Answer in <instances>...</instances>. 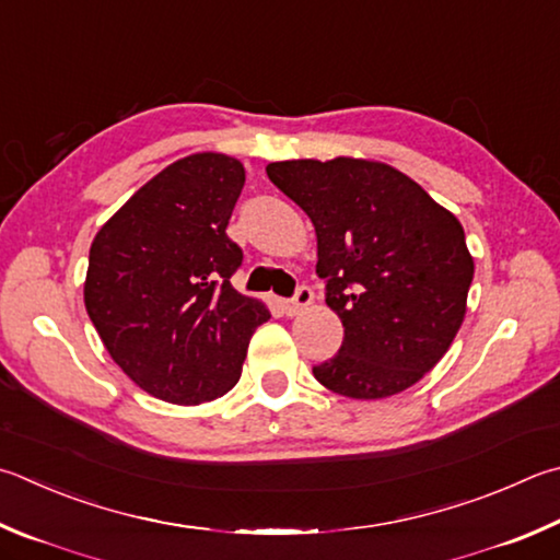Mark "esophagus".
Masks as SVG:
<instances>
[{"mask_svg":"<svg viewBox=\"0 0 560 560\" xmlns=\"http://www.w3.org/2000/svg\"><path fill=\"white\" fill-rule=\"evenodd\" d=\"M311 303H313V291L308 287H299L291 299L283 301V311H287L289 315H296L303 308H308Z\"/></svg>","mask_w":560,"mask_h":560,"instance_id":"1","label":"esophagus"}]
</instances>
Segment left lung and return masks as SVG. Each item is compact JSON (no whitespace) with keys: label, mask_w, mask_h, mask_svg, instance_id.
I'll return each mask as SVG.
<instances>
[{"label":"left lung","mask_w":560,"mask_h":560,"mask_svg":"<svg viewBox=\"0 0 560 560\" xmlns=\"http://www.w3.org/2000/svg\"><path fill=\"white\" fill-rule=\"evenodd\" d=\"M267 176L311 218L315 271L345 328L338 354L313 368L315 380L350 399L409 389L465 318L475 267L463 225L377 161H277Z\"/></svg>","instance_id":"1"}]
</instances>
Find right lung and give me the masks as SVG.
I'll return each mask as SVG.
<instances>
[{
  "label": "right lung",
  "instance_id": "add662e5",
  "mask_svg": "<svg viewBox=\"0 0 560 560\" xmlns=\"http://www.w3.org/2000/svg\"><path fill=\"white\" fill-rule=\"evenodd\" d=\"M245 168L192 154L141 186L90 247L85 308L121 372L156 399L192 406L237 384L261 301L230 279L242 249L228 222Z\"/></svg>",
  "mask_w": 560,
  "mask_h": 560
}]
</instances>
